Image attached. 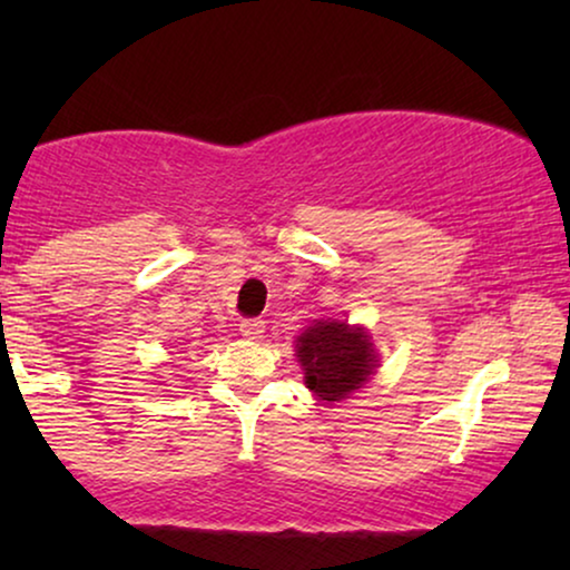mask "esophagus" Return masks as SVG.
Masks as SVG:
<instances>
[{
  "label": "esophagus",
  "instance_id": "1",
  "mask_svg": "<svg viewBox=\"0 0 570 570\" xmlns=\"http://www.w3.org/2000/svg\"><path fill=\"white\" fill-rule=\"evenodd\" d=\"M240 334H244L246 340H262L264 322L262 318H246V322H240Z\"/></svg>",
  "mask_w": 570,
  "mask_h": 570
}]
</instances>
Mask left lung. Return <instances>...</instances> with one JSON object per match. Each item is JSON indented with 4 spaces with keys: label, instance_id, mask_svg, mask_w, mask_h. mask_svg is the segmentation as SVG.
<instances>
[{
    "label": "left lung",
    "instance_id": "left-lung-1",
    "mask_svg": "<svg viewBox=\"0 0 570 570\" xmlns=\"http://www.w3.org/2000/svg\"><path fill=\"white\" fill-rule=\"evenodd\" d=\"M295 355L306 386L330 404L347 400L376 371L371 334L347 322H314L295 340Z\"/></svg>",
    "mask_w": 570,
    "mask_h": 570
}]
</instances>
